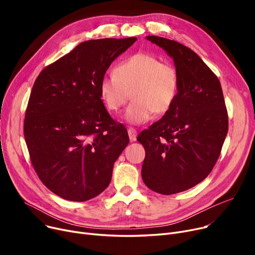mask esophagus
<instances>
[{"label": "esophagus", "mask_w": 255, "mask_h": 255, "mask_svg": "<svg viewBox=\"0 0 255 255\" xmlns=\"http://www.w3.org/2000/svg\"><path fill=\"white\" fill-rule=\"evenodd\" d=\"M128 135H129V138L131 141H134L136 140V136H137V131L134 129V128H128Z\"/></svg>", "instance_id": "obj_1"}]
</instances>
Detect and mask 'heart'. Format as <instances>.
I'll list each match as a JSON object with an SVG mask.
<instances>
[{
  "mask_svg": "<svg viewBox=\"0 0 255 255\" xmlns=\"http://www.w3.org/2000/svg\"><path fill=\"white\" fill-rule=\"evenodd\" d=\"M101 99L107 110L118 113L130 98L125 112L131 124H143L158 115L167 113L180 91L177 67L150 52L139 51L120 62L114 73L104 76L99 85Z\"/></svg>",
  "mask_w": 255,
  "mask_h": 255,
  "instance_id": "heart-1",
  "label": "heart"
}]
</instances>
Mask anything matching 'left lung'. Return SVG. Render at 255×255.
I'll use <instances>...</instances> for the list:
<instances>
[{"label":"left lung","mask_w":255,"mask_h":255,"mask_svg":"<svg viewBox=\"0 0 255 255\" xmlns=\"http://www.w3.org/2000/svg\"><path fill=\"white\" fill-rule=\"evenodd\" d=\"M146 39L168 53L180 74L175 104L137 136L145 151L144 184L170 195L192 188L209 176L229 131V116L218 77L192 49L163 37Z\"/></svg>","instance_id":"obj_1"}]
</instances>
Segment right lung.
<instances>
[{
    "label": "right lung",
    "instance_id": "add662e5",
    "mask_svg": "<svg viewBox=\"0 0 255 255\" xmlns=\"http://www.w3.org/2000/svg\"><path fill=\"white\" fill-rule=\"evenodd\" d=\"M137 40H89L37 76L23 122L32 165L55 194L86 202L106 189L114 163L129 142L111 117L99 85L117 57Z\"/></svg>",
    "mask_w": 255,
    "mask_h": 255
}]
</instances>
